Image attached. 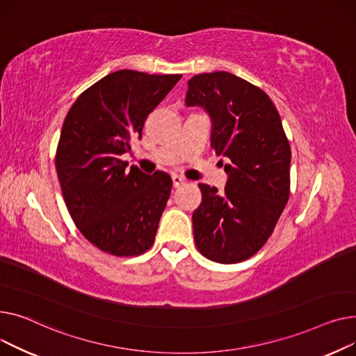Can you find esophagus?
I'll return each mask as SVG.
<instances>
[{
    "mask_svg": "<svg viewBox=\"0 0 356 356\" xmlns=\"http://www.w3.org/2000/svg\"><path fill=\"white\" fill-rule=\"evenodd\" d=\"M172 184H174V186L177 188V186L185 184V178H182V177L178 175V174H174V175H172Z\"/></svg>",
    "mask_w": 356,
    "mask_h": 356,
    "instance_id": "esophagus-1",
    "label": "esophagus"
}]
</instances>
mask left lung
<instances>
[{
  "label": "left lung",
  "instance_id": "8db88e82",
  "mask_svg": "<svg viewBox=\"0 0 356 356\" xmlns=\"http://www.w3.org/2000/svg\"><path fill=\"white\" fill-rule=\"evenodd\" d=\"M185 103L210 115L211 148L227 158L222 193L198 184L197 248L222 264L247 260L273 233L290 195L291 152L280 115L261 89L227 72L188 80Z\"/></svg>",
  "mask_w": 356,
  "mask_h": 356
}]
</instances>
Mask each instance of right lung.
Listing matches in <instances>:
<instances>
[{"label":"right lung","mask_w":356,"mask_h":356,"mask_svg":"<svg viewBox=\"0 0 356 356\" xmlns=\"http://www.w3.org/2000/svg\"><path fill=\"white\" fill-rule=\"evenodd\" d=\"M181 74L118 70L83 92L63 123L56 170L67 210L93 245L112 256L145 253L155 240L172 179L120 159Z\"/></svg>","instance_id":"add662e5"}]
</instances>
